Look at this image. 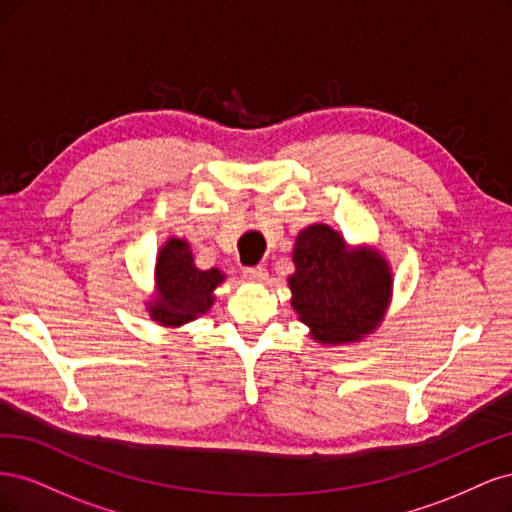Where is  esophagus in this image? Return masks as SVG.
<instances>
[{"instance_id": "esophagus-1", "label": "esophagus", "mask_w": 512, "mask_h": 512, "mask_svg": "<svg viewBox=\"0 0 512 512\" xmlns=\"http://www.w3.org/2000/svg\"><path fill=\"white\" fill-rule=\"evenodd\" d=\"M267 269L265 267H245L243 269V277L245 280H250V282H265L267 280Z\"/></svg>"}]
</instances>
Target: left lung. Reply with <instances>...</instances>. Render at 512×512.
Returning <instances> with one entry per match:
<instances>
[{"label": "left lung", "mask_w": 512, "mask_h": 512, "mask_svg": "<svg viewBox=\"0 0 512 512\" xmlns=\"http://www.w3.org/2000/svg\"><path fill=\"white\" fill-rule=\"evenodd\" d=\"M292 260L290 303L320 344L356 342L382 322L393 275L378 250H352L331 226L312 224L299 232Z\"/></svg>", "instance_id": "left-lung-1"}]
</instances>
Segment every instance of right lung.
<instances>
[{
	"label": "right lung",
	"instance_id": "add662e5",
	"mask_svg": "<svg viewBox=\"0 0 512 512\" xmlns=\"http://www.w3.org/2000/svg\"><path fill=\"white\" fill-rule=\"evenodd\" d=\"M220 269L200 271L194 265L190 243L170 237L158 252L156 262V299L149 301L151 320L162 327H181L200 314L209 312L215 297L213 290L224 282Z\"/></svg>",
	"mask_w": 512,
	"mask_h": 512
}]
</instances>
